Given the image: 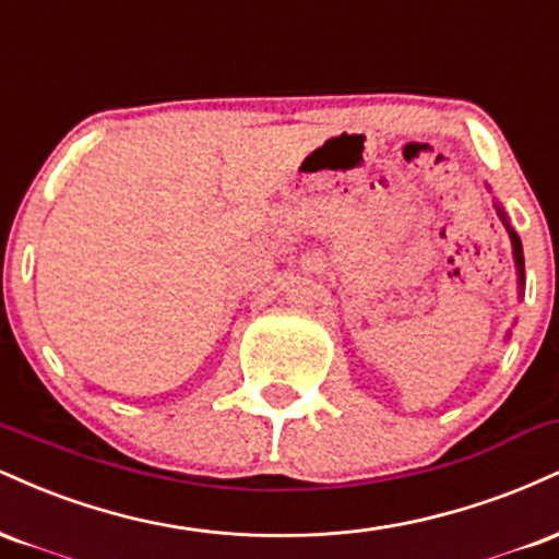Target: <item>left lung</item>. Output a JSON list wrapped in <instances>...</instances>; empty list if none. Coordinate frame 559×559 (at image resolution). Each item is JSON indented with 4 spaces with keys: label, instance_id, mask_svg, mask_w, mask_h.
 Segmentation results:
<instances>
[{
    "label": "left lung",
    "instance_id": "left-lung-1",
    "mask_svg": "<svg viewBox=\"0 0 559 559\" xmlns=\"http://www.w3.org/2000/svg\"><path fill=\"white\" fill-rule=\"evenodd\" d=\"M499 215H502L507 234H510V241H512V258H515V267H518V281H521V288H523V284H525V267H523V243H521V236H518L515 230L510 228V223H507V215L502 213V207H499Z\"/></svg>",
    "mask_w": 559,
    "mask_h": 559
}]
</instances>
